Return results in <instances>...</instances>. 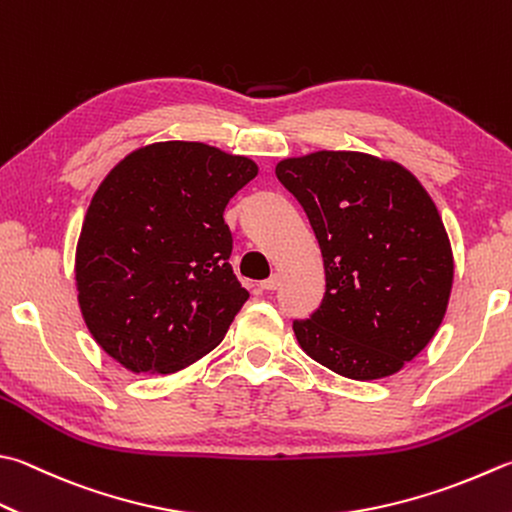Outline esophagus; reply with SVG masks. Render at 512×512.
I'll use <instances>...</instances> for the list:
<instances>
[{
	"label": "esophagus",
	"instance_id": "1",
	"mask_svg": "<svg viewBox=\"0 0 512 512\" xmlns=\"http://www.w3.org/2000/svg\"><path fill=\"white\" fill-rule=\"evenodd\" d=\"M278 285H281V276L278 274H272L269 278H265V281H260V289H265V292H272V289H276Z\"/></svg>",
	"mask_w": 512,
	"mask_h": 512
}]
</instances>
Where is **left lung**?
<instances>
[{
  "instance_id": "1",
  "label": "left lung",
  "mask_w": 512,
  "mask_h": 512,
  "mask_svg": "<svg viewBox=\"0 0 512 512\" xmlns=\"http://www.w3.org/2000/svg\"><path fill=\"white\" fill-rule=\"evenodd\" d=\"M276 176L303 205L325 265L321 307L294 321L298 345L347 379L397 374L448 310L455 260L437 205L412 171L361 151L285 158Z\"/></svg>"
}]
</instances>
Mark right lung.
Here are the masks:
<instances>
[{
  "label": "right lung",
  "mask_w": 512,
  "mask_h": 512,
  "mask_svg": "<svg viewBox=\"0 0 512 512\" xmlns=\"http://www.w3.org/2000/svg\"><path fill=\"white\" fill-rule=\"evenodd\" d=\"M256 173L254 160L182 140L106 173L77 240L75 287L95 343L122 368L171 374L225 339L249 294L227 263L223 211Z\"/></svg>",
  "instance_id": "1"
}]
</instances>
